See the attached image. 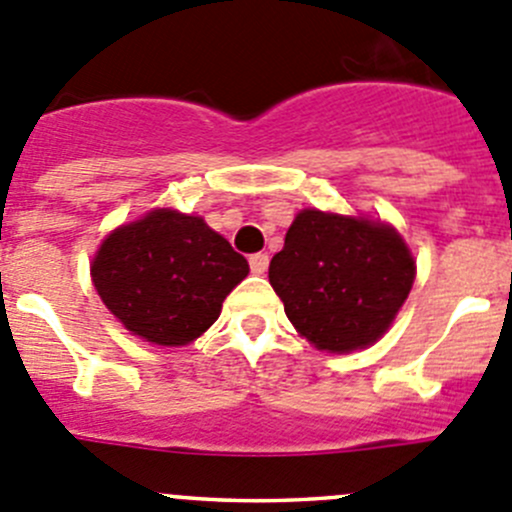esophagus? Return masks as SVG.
Segmentation results:
<instances>
[{
	"instance_id": "1",
	"label": "esophagus",
	"mask_w": 512,
	"mask_h": 512,
	"mask_svg": "<svg viewBox=\"0 0 512 512\" xmlns=\"http://www.w3.org/2000/svg\"><path fill=\"white\" fill-rule=\"evenodd\" d=\"M248 264H251L253 274H264V271L269 269V253H253L251 259H248Z\"/></svg>"
}]
</instances>
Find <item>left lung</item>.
Segmentation results:
<instances>
[{
  "mask_svg": "<svg viewBox=\"0 0 512 512\" xmlns=\"http://www.w3.org/2000/svg\"><path fill=\"white\" fill-rule=\"evenodd\" d=\"M269 281L306 342L344 354L387 332L412 289L415 259L387 223L306 208L271 259Z\"/></svg>",
  "mask_w": 512,
  "mask_h": 512,
  "instance_id": "8db88e82",
  "label": "left lung"
}]
</instances>
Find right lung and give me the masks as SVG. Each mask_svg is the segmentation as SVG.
Wrapping results in <instances>:
<instances>
[{"instance_id": "add662e5", "label": "right lung", "mask_w": 512, "mask_h": 512, "mask_svg": "<svg viewBox=\"0 0 512 512\" xmlns=\"http://www.w3.org/2000/svg\"><path fill=\"white\" fill-rule=\"evenodd\" d=\"M90 271L102 304L130 334L186 347L218 319L248 261L201 216L155 208L115 228Z\"/></svg>"}]
</instances>
